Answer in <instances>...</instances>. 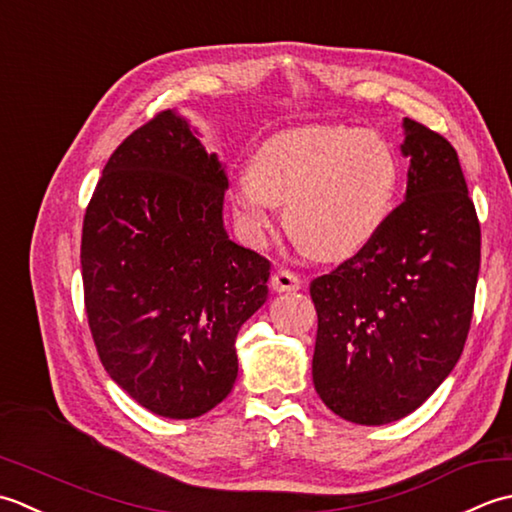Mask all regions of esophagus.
Segmentation results:
<instances>
[{
	"mask_svg": "<svg viewBox=\"0 0 512 512\" xmlns=\"http://www.w3.org/2000/svg\"><path fill=\"white\" fill-rule=\"evenodd\" d=\"M302 287V280L291 274L289 269H278L274 276H271V289L278 291V294H283V291H298Z\"/></svg>",
	"mask_w": 512,
	"mask_h": 512,
	"instance_id": "1",
	"label": "esophagus"
}]
</instances>
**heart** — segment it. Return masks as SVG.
Returning a JSON list of instances; mask_svg holds the SVG:
<instances>
[{
    "mask_svg": "<svg viewBox=\"0 0 512 512\" xmlns=\"http://www.w3.org/2000/svg\"><path fill=\"white\" fill-rule=\"evenodd\" d=\"M400 185L393 145L373 130L302 125L258 145L229 201L247 241L263 243L276 205L307 254L340 260L367 247L387 223Z\"/></svg>",
    "mask_w": 512,
    "mask_h": 512,
    "instance_id": "1",
    "label": "heart"
}]
</instances>
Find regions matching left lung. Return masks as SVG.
Returning a JSON list of instances; mask_svg holds the SVG:
<instances>
[{
    "label": "left lung",
    "instance_id": "1",
    "mask_svg": "<svg viewBox=\"0 0 512 512\" xmlns=\"http://www.w3.org/2000/svg\"><path fill=\"white\" fill-rule=\"evenodd\" d=\"M404 203L373 241L311 283L314 387L342 420L380 426L413 413L462 356L482 232L460 159L442 134L402 121Z\"/></svg>",
    "mask_w": 512,
    "mask_h": 512
}]
</instances>
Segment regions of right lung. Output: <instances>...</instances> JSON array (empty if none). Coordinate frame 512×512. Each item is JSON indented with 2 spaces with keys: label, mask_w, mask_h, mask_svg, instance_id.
Listing matches in <instances>:
<instances>
[{
  "label": "right lung",
  "mask_w": 512,
  "mask_h": 512,
  "mask_svg": "<svg viewBox=\"0 0 512 512\" xmlns=\"http://www.w3.org/2000/svg\"><path fill=\"white\" fill-rule=\"evenodd\" d=\"M225 165L176 110L134 130L83 218L88 325L110 378L145 409L192 420L238 375L236 336L267 300L269 260L229 241Z\"/></svg>",
  "instance_id": "1"
}]
</instances>
